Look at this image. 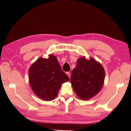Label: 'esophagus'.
Wrapping results in <instances>:
<instances>
[{"label":"esophagus","mask_w":131,"mask_h":131,"mask_svg":"<svg viewBox=\"0 0 131 131\" xmlns=\"http://www.w3.org/2000/svg\"><path fill=\"white\" fill-rule=\"evenodd\" d=\"M66 74H67V75H68V77L70 78V72H67Z\"/></svg>","instance_id":"34e87169"}]
</instances>
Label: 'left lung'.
I'll return each mask as SVG.
<instances>
[{
    "instance_id": "1",
    "label": "left lung",
    "mask_w": 131,
    "mask_h": 131,
    "mask_svg": "<svg viewBox=\"0 0 131 131\" xmlns=\"http://www.w3.org/2000/svg\"><path fill=\"white\" fill-rule=\"evenodd\" d=\"M105 72L102 65L93 58H79L71 75L72 86L79 98L88 100L96 95L103 85Z\"/></svg>"
}]
</instances>
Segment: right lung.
Wrapping results in <instances>:
<instances>
[{"label": "right lung", "instance_id": "obj_1", "mask_svg": "<svg viewBox=\"0 0 131 131\" xmlns=\"http://www.w3.org/2000/svg\"><path fill=\"white\" fill-rule=\"evenodd\" d=\"M29 79L35 94L50 101L57 97L62 84L68 81L69 77L62 71L57 58L51 54L47 59L39 58L31 66Z\"/></svg>", "mask_w": 131, "mask_h": 131}]
</instances>
